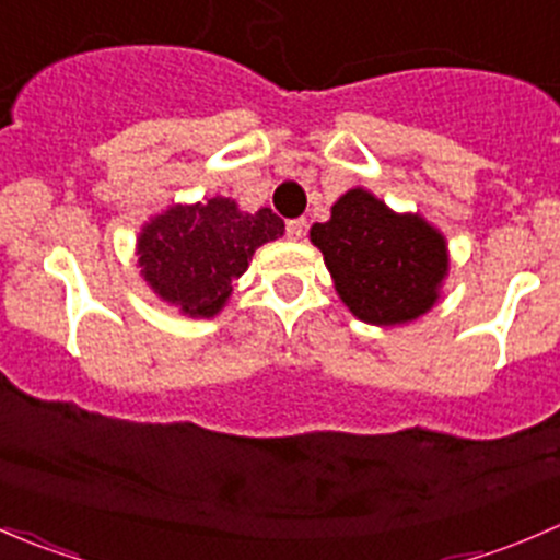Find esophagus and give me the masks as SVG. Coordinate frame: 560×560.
I'll return each mask as SVG.
<instances>
[{
	"label": "esophagus",
	"instance_id": "1",
	"mask_svg": "<svg viewBox=\"0 0 560 560\" xmlns=\"http://www.w3.org/2000/svg\"><path fill=\"white\" fill-rule=\"evenodd\" d=\"M287 235H290L292 241L303 238V235H306V219H290V222H287Z\"/></svg>",
	"mask_w": 560,
	"mask_h": 560
}]
</instances>
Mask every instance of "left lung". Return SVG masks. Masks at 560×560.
<instances>
[{
  "label": "left lung",
  "instance_id": "obj_1",
  "mask_svg": "<svg viewBox=\"0 0 560 560\" xmlns=\"http://www.w3.org/2000/svg\"><path fill=\"white\" fill-rule=\"evenodd\" d=\"M338 298L369 325H406L439 301L447 279V241L420 213L389 211L380 197L349 189L330 219L312 228Z\"/></svg>",
  "mask_w": 560,
  "mask_h": 560
}]
</instances>
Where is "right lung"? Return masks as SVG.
Wrapping results in <instances>:
<instances>
[{
  "mask_svg": "<svg viewBox=\"0 0 560 560\" xmlns=\"http://www.w3.org/2000/svg\"><path fill=\"white\" fill-rule=\"evenodd\" d=\"M284 235L270 208L241 211L230 197L171 206L138 235V265L145 284L180 314L217 316L259 246Z\"/></svg>",
  "mask_w": 560,
  "mask_h": 560,
  "instance_id": "1",
  "label": "right lung"
}]
</instances>
